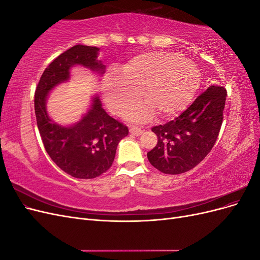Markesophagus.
<instances>
[{"label":"esophagus","instance_id":"34e87169","mask_svg":"<svg viewBox=\"0 0 260 260\" xmlns=\"http://www.w3.org/2000/svg\"><path fill=\"white\" fill-rule=\"evenodd\" d=\"M142 132H143V130L141 128L136 127V125H130V133H132V135L140 136V135H142Z\"/></svg>","mask_w":260,"mask_h":260}]
</instances>
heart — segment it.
I'll list each match as a JSON object with an SVG mask.
<instances>
[{
	"label": "heart",
	"mask_w": 260,
	"mask_h": 260,
	"mask_svg": "<svg viewBox=\"0 0 260 260\" xmlns=\"http://www.w3.org/2000/svg\"><path fill=\"white\" fill-rule=\"evenodd\" d=\"M201 83L194 64L178 54L149 53L132 58L105 81L104 100L116 115H122L140 99L146 104L133 107L127 118L146 121L154 114L161 119L181 113Z\"/></svg>",
	"instance_id": "1"
}]
</instances>
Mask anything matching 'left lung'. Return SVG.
<instances>
[{
  "mask_svg": "<svg viewBox=\"0 0 260 260\" xmlns=\"http://www.w3.org/2000/svg\"><path fill=\"white\" fill-rule=\"evenodd\" d=\"M225 99V88L212 84L174 120L153 127L158 140L147 153L152 166L167 175H180L198 166L216 143Z\"/></svg>",
  "mask_w": 260,
  "mask_h": 260,
  "instance_id": "1",
  "label": "left lung"
}]
</instances>
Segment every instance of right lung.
Listing matches in <instances>:
<instances>
[{
    "mask_svg": "<svg viewBox=\"0 0 260 260\" xmlns=\"http://www.w3.org/2000/svg\"><path fill=\"white\" fill-rule=\"evenodd\" d=\"M99 48L78 44L60 54L45 68L35 92V112L39 132L46 153L66 174L78 179H93L113 165L117 145L128 136L129 129L114 119L102 107L99 96L82 120L72 127L52 121L45 109L48 93L69 78V69L82 65L103 72L96 59Z\"/></svg>",
    "mask_w": 260,
    "mask_h": 260,
    "instance_id": "1",
    "label": "right lung"
}]
</instances>
